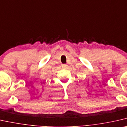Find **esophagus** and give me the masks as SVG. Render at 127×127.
Segmentation results:
<instances>
[{
  "instance_id": "esophagus-1",
  "label": "esophagus",
  "mask_w": 127,
  "mask_h": 127,
  "mask_svg": "<svg viewBox=\"0 0 127 127\" xmlns=\"http://www.w3.org/2000/svg\"><path fill=\"white\" fill-rule=\"evenodd\" d=\"M62 67L63 68H67V65H66V64H62Z\"/></svg>"
}]
</instances>
